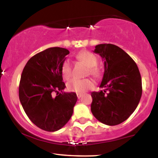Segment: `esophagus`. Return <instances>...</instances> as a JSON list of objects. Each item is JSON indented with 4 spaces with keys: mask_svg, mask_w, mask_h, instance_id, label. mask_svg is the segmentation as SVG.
I'll list each match as a JSON object with an SVG mask.
<instances>
[{
    "mask_svg": "<svg viewBox=\"0 0 158 158\" xmlns=\"http://www.w3.org/2000/svg\"><path fill=\"white\" fill-rule=\"evenodd\" d=\"M82 96H83V94H79V93H77V98H78V99L81 98Z\"/></svg>",
    "mask_w": 158,
    "mask_h": 158,
    "instance_id": "esophagus-1",
    "label": "esophagus"
}]
</instances>
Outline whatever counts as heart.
Wrapping results in <instances>:
<instances>
[{"instance_id": "1", "label": "heart", "mask_w": 158, "mask_h": 158, "mask_svg": "<svg viewBox=\"0 0 158 158\" xmlns=\"http://www.w3.org/2000/svg\"><path fill=\"white\" fill-rule=\"evenodd\" d=\"M77 60H81L84 64L88 67V73L93 76L97 77L100 74L98 68L96 65L98 64V58L94 54L88 51H81L76 55ZM61 74L64 80H69L72 76V65L69 60H65L63 61L61 68ZM94 83L91 79H75L70 80L67 83V88L68 90L72 92H76L79 94L85 92L86 90L90 89L94 87Z\"/></svg>"}]
</instances>
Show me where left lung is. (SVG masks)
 I'll list each match as a JSON object with an SVG mask.
<instances>
[{"instance_id": "left-lung-1", "label": "left lung", "mask_w": 158, "mask_h": 158, "mask_svg": "<svg viewBox=\"0 0 158 158\" xmlns=\"http://www.w3.org/2000/svg\"><path fill=\"white\" fill-rule=\"evenodd\" d=\"M94 52L104 61V74L99 92H92L90 109L103 124L114 126L128 118L142 96V79L137 64L120 47L111 44L96 45Z\"/></svg>"}]
</instances>
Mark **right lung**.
Segmentation results:
<instances>
[{"mask_svg":"<svg viewBox=\"0 0 158 158\" xmlns=\"http://www.w3.org/2000/svg\"><path fill=\"white\" fill-rule=\"evenodd\" d=\"M70 53L67 49L51 47L29 59L21 76L19 96L28 117L36 127L47 131L59 130L73 113L75 93H60L65 88L61 64ZM54 92L57 96L54 97Z\"/></svg>","mask_w":158,"mask_h":158,"instance_id":"add662e5","label":"right lung"}]
</instances>
